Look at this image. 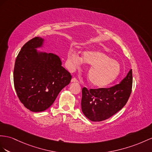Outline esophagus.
<instances>
[{"instance_id":"obj_1","label":"esophagus","mask_w":152,"mask_h":152,"mask_svg":"<svg viewBox=\"0 0 152 152\" xmlns=\"http://www.w3.org/2000/svg\"><path fill=\"white\" fill-rule=\"evenodd\" d=\"M71 82H78V80H77L76 78H75V77H73V78H72L71 80Z\"/></svg>"}]
</instances>
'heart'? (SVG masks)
Returning a JSON list of instances; mask_svg holds the SVG:
<instances>
[{
	"mask_svg": "<svg viewBox=\"0 0 152 152\" xmlns=\"http://www.w3.org/2000/svg\"><path fill=\"white\" fill-rule=\"evenodd\" d=\"M83 60L91 65L88 70L87 77L89 82L94 87L107 86L113 82L121 72L119 62L101 50H85L83 58L76 50L72 49L69 50L67 64L71 70L78 68Z\"/></svg>",
	"mask_w": 152,
	"mask_h": 152,
	"instance_id": "heart-1",
	"label": "heart"
}]
</instances>
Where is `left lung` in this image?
<instances>
[{
  "label": "left lung",
  "mask_w": 152,
  "mask_h": 152,
  "mask_svg": "<svg viewBox=\"0 0 152 152\" xmlns=\"http://www.w3.org/2000/svg\"><path fill=\"white\" fill-rule=\"evenodd\" d=\"M132 71L118 84L110 88H82L81 110L92 121L107 119L125 105L132 92Z\"/></svg>",
  "instance_id": "obj_1"
}]
</instances>
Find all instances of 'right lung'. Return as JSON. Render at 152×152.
Wrapping results in <instances>:
<instances>
[{
	"mask_svg": "<svg viewBox=\"0 0 152 152\" xmlns=\"http://www.w3.org/2000/svg\"><path fill=\"white\" fill-rule=\"evenodd\" d=\"M44 39L35 37L22 47L15 60L13 81L21 103L32 112L48 109L60 92L69 84L71 75L61 66L60 57L38 51Z\"/></svg>",
	"mask_w": 152,
	"mask_h": 152,
	"instance_id": "1",
	"label": "right lung"
}]
</instances>
